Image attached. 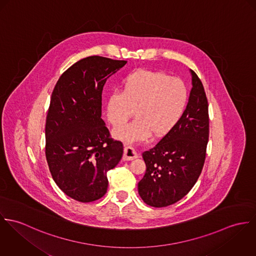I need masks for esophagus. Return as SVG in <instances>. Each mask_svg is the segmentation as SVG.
I'll use <instances>...</instances> for the list:
<instances>
[{
    "mask_svg": "<svg viewBox=\"0 0 256 256\" xmlns=\"http://www.w3.org/2000/svg\"><path fill=\"white\" fill-rule=\"evenodd\" d=\"M136 158H138V154L134 151V149L130 146H124L122 159L124 161H132V160H134Z\"/></svg>",
    "mask_w": 256,
    "mask_h": 256,
    "instance_id": "obj_1",
    "label": "esophagus"
}]
</instances>
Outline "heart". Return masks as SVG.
<instances>
[{"label": "heart", "mask_w": 256, "mask_h": 256, "mask_svg": "<svg viewBox=\"0 0 256 256\" xmlns=\"http://www.w3.org/2000/svg\"><path fill=\"white\" fill-rule=\"evenodd\" d=\"M188 98L186 86L180 78L161 72L138 70L124 78L122 91L110 94L106 113L111 124L120 126L136 110L134 122L114 130L122 140H142L152 132L159 136L168 134L180 122Z\"/></svg>", "instance_id": "obj_1"}]
</instances>
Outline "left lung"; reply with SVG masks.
Masks as SVG:
<instances>
[{"label": "left lung", "mask_w": 256, "mask_h": 256, "mask_svg": "<svg viewBox=\"0 0 256 256\" xmlns=\"http://www.w3.org/2000/svg\"><path fill=\"white\" fill-rule=\"evenodd\" d=\"M192 88L176 126L142 156L146 172L138 182L142 200L166 207L184 198L198 180L209 138L208 101L198 74L190 70Z\"/></svg>", "instance_id": "8db88e82"}]
</instances>
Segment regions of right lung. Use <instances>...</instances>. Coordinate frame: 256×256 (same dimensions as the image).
I'll list each match as a JSON object with an SVG mask.
<instances>
[{
    "label": "right lung",
    "instance_id": "add662e5",
    "mask_svg": "<svg viewBox=\"0 0 256 256\" xmlns=\"http://www.w3.org/2000/svg\"><path fill=\"white\" fill-rule=\"evenodd\" d=\"M126 60L100 56L84 58L60 76L46 118L45 154L58 186L80 202L105 196L107 172L124 153L122 143L111 138L101 118L106 80Z\"/></svg>",
    "mask_w": 256,
    "mask_h": 256
}]
</instances>
